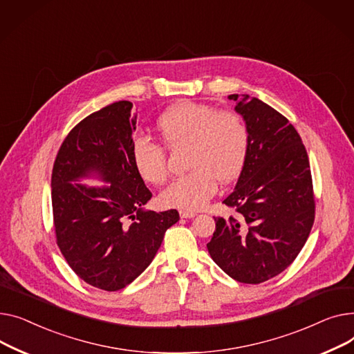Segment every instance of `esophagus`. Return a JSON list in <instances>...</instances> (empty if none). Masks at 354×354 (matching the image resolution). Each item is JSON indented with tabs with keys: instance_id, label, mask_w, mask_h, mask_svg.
Returning a JSON list of instances; mask_svg holds the SVG:
<instances>
[{
	"instance_id": "obj_1",
	"label": "esophagus",
	"mask_w": 354,
	"mask_h": 354,
	"mask_svg": "<svg viewBox=\"0 0 354 354\" xmlns=\"http://www.w3.org/2000/svg\"><path fill=\"white\" fill-rule=\"evenodd\" d=\"M196 216H197V213H194L192 210H180V217L181 218H193Z\"/></svg>"
}]
</instances>
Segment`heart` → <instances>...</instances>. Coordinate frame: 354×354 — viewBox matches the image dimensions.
<instances>
[{"label": "heart", "instance_id": "b5f03b06", "mask_svg": "<svg viewBox=\"0 0 354 354\" xmlns=\"http://www.w3.org/2000/svg\"><path fill=\"white\" fill-rule=\"evenodd\" d=\"M157 127L170 147L189 145L192 169L161 193L165 205L198 210L216 194L217 180L232 183L244 169L250 149V130L237 113L184 101L164 111ZM131 157L145 181L161 184L167 180V153L151 137L137 136L131 142Z\"/></svg>", "mask_w": 354, "mask_h": 354}]
</instances>
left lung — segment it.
I'll list each match as a JSON object with an SVG mask.
<instances>
[{
	"mask_svg": "<svg viewBox=\"0 0 354 354\" xmlns=\"http://www.w3.org/2000/svg\"><path fill=\"white\" fill-rule=\"evenodd\" d=\"M250 130V149L234 192L223 203L207 248L232 279L259 284L295 261L315 223V194L304 144L288 120L250 95H228Z\"/></svg>",
	"mask_w": 354,
	"mask_h": 354,
	"instance_id": "obj_1",
	"label": "left lung"
}]
</instances>
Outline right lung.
Wrapping results in <instances>:
<instances>
[{
  "label": "right lung",
  "instance_id": "1",
  "mask_svg": "<svg viewBox=\"0 0 354 354\" xmlns=\"http://www.w3.org/2000/svg\"><path fill=\"white\" fill-rule=\"evenodd\" d=\"M117 101L82 121L62 141L51 176L55 237L73 272L93 287L117 292L153 261L177 210L156 213L131 157L137 114ZM97 176L101 187L79 180Z\"/></svg>",
  "mask_w": 354,
  "mask_h": 354
}]
</instances>
